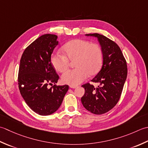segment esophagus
I'll return each instance as SVG.
<instances>
[{"label":"esophagus","mask_w":148,"mask_h":148,"mask_svg":"<svg viewBox=\"0 0 148 148\" xmlns=\"http://www.w3.org/2000/svg\"><path fill=\"white\" fill-rule=\"evenodd\" d=\"M78 87L77 86H72V85L70 86V87H71V88H73V89L76 88V87Z\"/></svg>","instance_id":"obj_1"}]
</instances>
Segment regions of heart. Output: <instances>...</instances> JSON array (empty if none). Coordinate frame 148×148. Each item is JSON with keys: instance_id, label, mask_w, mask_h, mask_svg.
<instances>
[{"instance_id": "1", "label": "heart", "mask_w": 148, "mask_h": 148, "mask_svg": "<svg viewBox=\"0 0 148 148\" xmlns=\"http://www.w3.org/2000/svg\"><path fill=\"white\" fill-rule=\"evenodd\" d=\"M64 52H54L50 62L55 70L59 72L66 71L70 66V61L74 62L76 68L62 74L61 80L66 84L76 86L87 79L89 74L94 75L100 70L103 64V52L97 43L88 40L76 39L66 43L62 47Z\"/></svg>"}]
</instances>
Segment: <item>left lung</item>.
Segmentation results:
<instances>
[{"label": "left lung", "instance_id": "left-lung-1", "mask_svg": "<svg viewBox=\"0 0 148 148\" xmlns=\"http://www.w3.org/2000/svg\"><path fill=\"white\" fill-rule=\"evenodd\" d=\"M86 35L98 39L103 52V61L101 70L91 80L99 85L96 88L89 83L82 85L85 93L81 101L89 112L100 115L110 110L119 100L127 77V64L115 42L98 33Z\"/></svg>", "mask_w": 148, "mask_h": 148}]
</instances>
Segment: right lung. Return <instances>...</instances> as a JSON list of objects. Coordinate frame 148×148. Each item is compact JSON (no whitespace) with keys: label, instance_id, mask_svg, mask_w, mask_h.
I'll list each match as a JSON object with an SVG mask.
<instances>
[{"label":"right lung","instance_id":"add662e5","mask_svg":"<svg viewBox=\"0 0 148 148\" xmlns=\"http://www.w3.org/2000/svg\"><path fill=\"white\" fill-rule=\"evenodd\" d=\"M57 36H41L26 48L20 59L18 84L21 95L31 109L41 116L55 112L69 89L68 85L57 86L59 77L50 62L57 45ZM52 83L53 86H47Z\"/></svg>","mask_w":148,"mask_h":148}]
</instances>
